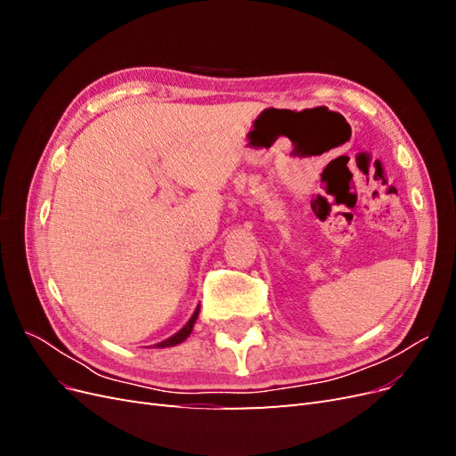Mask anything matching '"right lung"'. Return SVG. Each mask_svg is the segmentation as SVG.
<instances>
[{
	"mask_svg": "<svg viewBox=\"0 0 456 456\" xmlns=\"http://www.w3.org/2000/svg\"><path fill=\"white\" fill-rule=\"evenodd\" d=\"M198 315H200V305H198L196 312L191 314V317L188 320V323H186L181 330H178V333H175V335H173V337H169L167 340H161V342L154 344V346H156V348H169V346H176V344L184 342V340L190 337L191 329H194V323H196V320H198Z\"/></svg>",
	"mask_w": 456,
	"mask_h": 456,
	"instance_id": "obj_1",
	"label": "right lung"
}]
</instances>
